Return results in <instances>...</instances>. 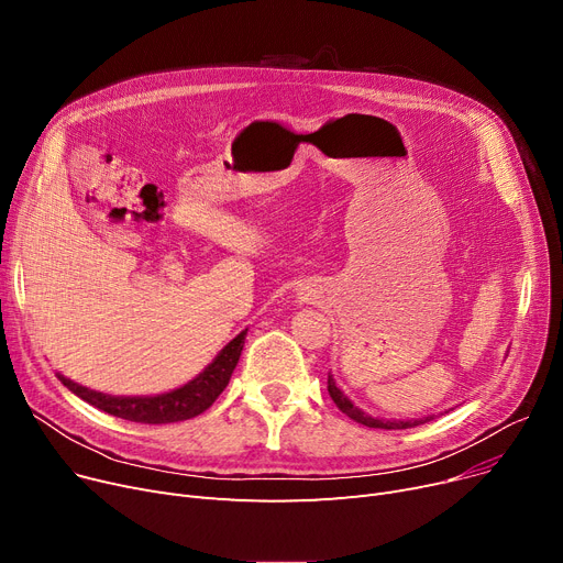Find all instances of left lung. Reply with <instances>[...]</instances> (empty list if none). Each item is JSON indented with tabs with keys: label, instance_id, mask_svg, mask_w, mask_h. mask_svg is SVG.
Instances as JSON below:
<instances>
[{
	"label": "left lung",
	"instance_id": "8db88e82",
	"mask_svg": "<svg viewBox=\"0 0 563 563\" xmlns=\"http://www.w3.org/2000/svg\"><path fill=\"white\" fill-rule=\"evenodd\" d=\"M328 391H330L332 400H334L336 408H339L343 415H347L351 419H355L357 423L368 426V428H385V431H404V428H415V426H419V423H426V421L433 419V417H423V419H406V421H400V419H378V417H371V415L362 412V410L353 404V400L347 398V396L336 387V383H334L332 376H328Z\"/></svg>",
	"mask_w": 563,
	"mask_h": 563
}]
</instances>
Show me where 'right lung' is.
Listing matches in <instances>:
<instances>
[{
    "label": "right lung",
    "instance_id": "obj_1",
    "mask_svg": "<svg viewBox=\"0 0 563 563\" xmlns=\"http://www.w3.org/2000/svg\"><path fill=\"white\" fill-rule=\"evenodd\" d=\"M247 330L240 332L233 341H229L220 355L212 360L195 380L187 385L167 391V394H157V396H110L102 391H93L89 387H82L73 383L70 378H64L59 373V380L87 404L93 408L114 415L128 421H137V423H174V421H185L192 419L201 412H206L216 398L224 391V387L231 380V373L240 360V353H243Z\"/></svg>",
    "mask_w": 563,
    "mask_h": 563
}]
</instances>
